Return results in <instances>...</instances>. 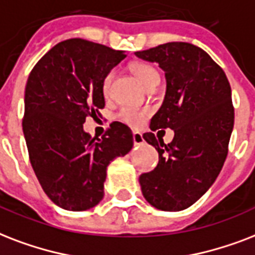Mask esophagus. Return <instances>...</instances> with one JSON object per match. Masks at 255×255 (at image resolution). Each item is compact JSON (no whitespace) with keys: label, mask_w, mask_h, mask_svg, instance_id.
I'll list each match as a JSON object with an SVG mask.
<instances>
[{"label":"esophagus","mask_w":255,"mask_h":255,"mask_svg":"<svg viewBox=\"0 0 255 255\" xmlns=\"http://www.w3.org/2000/svg\"><path fill=\"white\" fill-rule=\"evenodd\" d=\"M133 142L134 145H142V143H143L142 133H139V131H133Z\"/></svg>","instance_id":"34e87169"}]
</instances>
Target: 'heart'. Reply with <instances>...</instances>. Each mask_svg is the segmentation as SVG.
<instances>
[{
	"instance_id": "obj_1",
	"label": "heart",
	"mask_w": 255,
	"mask_h": 255,
	"mask_svg": "<svg viewBox=\"0 0 255 255\" xmlns=\"http://www.w3.org/2000/svg\"><path fill=\"white\" fill-rule=\"evenodd\" d=\"M131 72L138 80L141 81L145 86H149L153 81L158 80V73L155 72L154 68H151L150 65L137 62L131 65ZM112 81H113V73H108L104 80H102V92L105 96H109L112 90ZM147 114V110L137 108V106H125L120 110L118 117L124 124L131 126V128H138L143 124Z\"/></svg>"
}]
</instances>
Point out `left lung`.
Here are the masks:
<instances>
[{
  "label": "left lung",
  "instance_id": "1",
  "mask_svg": "<svg viewBox=\"0 0 255 255\" xmlns=\"http://www.w3.org/2000/svg\"><path fill=\"white\" fill-rule=\"evenodd\" d=\"M134 54L158 64L166 78L165 100L150 129L175 130L167 145L152 131L143 134L159 161L139 175L142 194L155 209L179 212L209 190L224 166L234 126L232 89L221 66L193 43L167 42Z\"/></svg>",
  "mask_w": 255,
  "mask_h": 255
}]
</instances>
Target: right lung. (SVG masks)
I'll return each mask as SVG.
<instances>
[{"label": "right lung", "instance_id": "right-lung-1", "mask_svg": "<svg viewBox=\"0 0 255 255\" xmlns=\"http://www.w3.org/2000/svg\"><path fill=\"white\" fill-rule=\"evenodd\" d=\"M125 53L86 39L57 43L35 64L25 88L22 130L39 185L57 206L82 212L104 198L109 163L133 147V133L113 122L101 138L84 130L104 109L102 80Z\"/></svg>", "mask_w": 255, "mask_h": 255}]
</instances>
